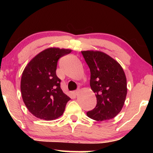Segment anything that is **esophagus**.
I'll return each instance as SVG.
<instances>
[{"mask_svg": "<svg viewBox=\"0 0 153 153\" xmlns=\"http://www.w3.org/2000/svg\"><path fill=\"white\" fill-rule=\"evenodd\" d=\"M79 89H77V90H76V91H74V94H75V95H78V94H79Z\"/></svg>", "mask_w": 153, "mask_h": 153, "instance_id": "obj_1", "label": "esophagus"}]
</instances>
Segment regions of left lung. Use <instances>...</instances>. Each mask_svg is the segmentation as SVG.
<instances>
[{"mask_svg": "<svg viewBox=\"0 0 153 153\" xmlns=\"http://www.w3.org/2000/svg\"><path fill=\"white\" fill-rule=\"evenodd\" d=\"M91 72L90 86L97 97L95 108L87 112L97 121L110 120L118 115L124 105L127 82L118 62L100 51H82Z\"/></svg>", "mask_w": 153, "mask_h": 153, "instance_id": "left-lung-1", "label": "left lung"}]
</instances>
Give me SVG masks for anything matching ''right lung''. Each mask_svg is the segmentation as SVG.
Wrapping results in <instances>:
<instances>
[{
    "mask_svg": "<svg viewBox=\"0 0 153 153\" xmlns=\"http://www.w3.org/2000/svg\"><path fill=\"white\" fill-rule=\"evenodd\" d=\"M71 52L70 49L49 48L39 53L22 73V99L32 114L45 120L62 115L70 100L60 88L61 80L56 74L59 58Z\"/></svg>",
    "mask_w": 153,
    "mask_h": 153,
    "instance_id": "1",
    "label": "right lung"
}]
</instances>
